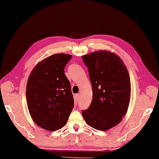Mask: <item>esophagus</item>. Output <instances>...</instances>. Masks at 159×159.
Returning <instances> with one entry per match:
<instances>
[{
    "label": "esophagus",
    "mask_w": 159,
    "mask_h": 159,
    "mask_svg": "<svg viewBox=\"0 0 159 159\" xmlns=\"http://www.w3.org/2000/svg\"><path fill=\"white\" fill-rule=\"evenodd\" d=\"M75 98L77 100H79L80 98V94H77L75 95Z\"/></svg>",
    "instance_id": "34e87169"
}]
</instances>
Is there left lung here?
Here are the masks:
<instances>
[{
    "mask_svg": "<svg viewBox=\"0 0 159 159\" xmlns=\"http://www.w3.org/2000/svg\"><path fill=\"white\" fill-rule=\"evenodd\" d=\"M88 69L93 97L88 109L82 111L88 125L106 131L118 125L125 115L131 96L127 69L113 52L99 50L82 56Z\"/></svg>",
    "mask_w": 159,
    "mask_h": 159,
    "instance_id": "left-lung-1",
    "label": "left lung"
}]
</instances>
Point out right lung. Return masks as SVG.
Instances as JSON below:
<instances>
[{
    "instance_id": "obj_1",
    "label": "right lung",
    "mask_w": 159,
    "mask_h": 159,
    "mask_svg": "<svg viewBox=\"0 0 159 159\" xmlns=\"http://www.w3.org/2000/svg\"><path fill=\"white\" fill-rule=\"evenodd\" d=\"M71 55H52L39 62L31 72L26 100L33 121L48 131L65 125L74 107L71 84L64 69Z\"/></svg>"
}]
</instances>
